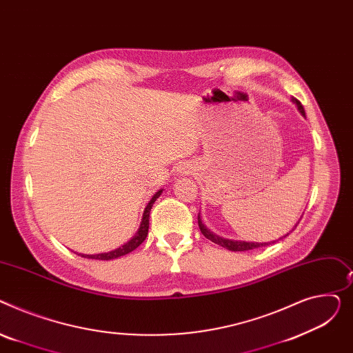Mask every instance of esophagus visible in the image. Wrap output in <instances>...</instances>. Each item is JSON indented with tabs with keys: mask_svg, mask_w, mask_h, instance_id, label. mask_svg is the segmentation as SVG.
Returning <instances> with one entry per match:
<instances>
[{
	"mask_svg": "<svg viewBox=\"0 0 353 353\" xmlns=\"http://www.w3.org/2000/svg\"><path fill=\"white\" fill-rule=\"evenodd\" d=\"M183 170H185V168H183Z\"/></svg>",
	"mask_w": 353,
	"mask_h": 353,
	"instance_id": "esophagus-1",
	"label": "esophagus"
}]
</instances>
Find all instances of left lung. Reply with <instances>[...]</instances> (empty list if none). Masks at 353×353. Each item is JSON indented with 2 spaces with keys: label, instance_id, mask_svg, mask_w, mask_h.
I'll list each match as a JSON object with an SVG mask.
<instances>
[{
  "label": "left lung",
  "instance_id": "1",
  "mask_svg": "<svg viewBox=\"0 0 353 353\" xmlns=\"http://www.w3.org/2000/svg\"><path fill=\"white\" fill-rule=\"evenodd\" d=\"M292 102L296 105V108H298V111L301 112V115L305 117V110H303V107H302V103H301L296 98H292ZM298 223H299V222H298ZM298 223H296V225H298ZM198 225H199V230H201L202 235H203L206 239H210V241H212L214 243H216V245H219V246H222V248H226V250L234 251V252L250 251V250H255V248H262V246H266V245H271V242H246V241H234V239L222 238V236L214 234L212 231H210L208 228H206V225H203L202 218H201V214H198ZM296 225H295V228H296ZM289 232H292V231H289ZM289 232H288L286 235H283V238L288 236ZM279 239H282V236H281ZM274 242H275V241H272V243H274Z\"/></svg>",
  "mask_w": 353,
  "mask_h": 353
}]
</instances>
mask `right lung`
<instances>
[{"label": "right lung", "instance_id": "1", "mask_svg": "<svg viewBox=\"0 0 353 353\" xmlns=\"http://www.w3.org/2000/svg\"><path fill=\"white\" fill-rule=\"evenodd\" d=\"M161 194H162V190H159L158 192H155L154 196L151 198V201L148 202V205L145 206L138 231H137V234H135L127 243H123L122 246H119V248H117V250L110 251V252H102V254H97V255H85V254H78V255H81L82 258H90V259L111 261V259H117V258H119V256H123V255H127V254L132 252L134 250H137V248L145 241V238H147V235H148V230H150V212H151V210H152L154 202L159 198Z\"/></svg>", "mask_w": 353, "mask_h": 353}]
</instances>
